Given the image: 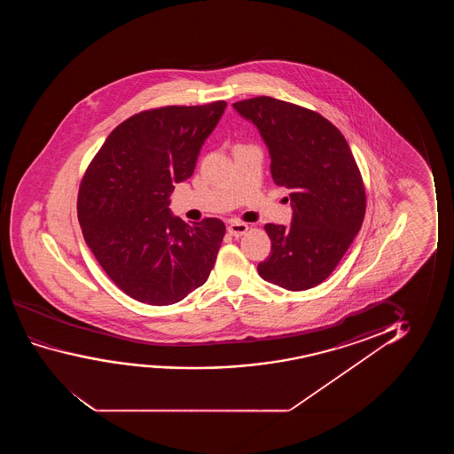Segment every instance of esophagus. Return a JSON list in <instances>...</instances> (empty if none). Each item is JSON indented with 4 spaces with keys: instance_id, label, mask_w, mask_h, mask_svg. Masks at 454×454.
<instances>
[{
    "instance_id": "1",
    "label": "esophagus",
    "mask_w": 454,
    "mask_h": 454,
    "mask_svg": "<svg viewBox=\"0 0 454 454\" xmlns=\"http://www.w3.org/2000/svg\"><path fill=\"white\" fill-rule=\"evenodd\" d=\"M248 231V224L242 223V222H237V220H231L228 224V232L231 236L240 237Z\"/></svg>"
}]
</instances>
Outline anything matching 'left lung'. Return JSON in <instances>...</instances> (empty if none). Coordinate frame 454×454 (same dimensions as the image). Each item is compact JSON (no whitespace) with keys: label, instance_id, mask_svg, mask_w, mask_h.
Listing matches in <instances>:
<instances>
[{"label":"left lung","instance_id":"8db88e82","mask_svg":"<svg viewBox=\"0 0 454 454\" xmlns=\"http://www.w3.org/2000/svg\"><path fill=\"white\" fill-rule=\"evenodd\" d=\"M255 125L271 176L290 191V226L265 224L271 253L261 278L302 292L329 278L360 231L366 193L346 137L321 114L268 96L232 104Z\"/></svg>","mask_w":454,"mask_h":454}]
</instances>
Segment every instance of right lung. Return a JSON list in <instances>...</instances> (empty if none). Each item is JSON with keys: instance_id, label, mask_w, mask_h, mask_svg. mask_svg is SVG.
Wrapping results in <instances>:
<instances>
[{"instance_id": "add662e5", "label": "right lung", "mask_w": 454, "mask_h": 454, "mask_svg": "<svg viewBox=\"0 0 454 454\" xmlns=\"http://www.w3.org/2000/svg\"><path fill=\"white\" fill-rule=\"evenodd\" d=\"M224 108L218 100L131 116L106 137L82 180L77 215L85 242L110 279L139 302H180L214 268L223 222L187 224L168 206Z\"/></svg>"}]
</instances>
